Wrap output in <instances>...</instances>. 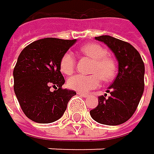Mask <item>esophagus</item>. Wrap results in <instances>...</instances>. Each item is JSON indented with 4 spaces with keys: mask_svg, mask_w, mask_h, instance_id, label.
I'll return each mask as SVG.
<instances>
[{
    "mask_svg": "<svg viewBox=\"0 0 154 154\" xmlns=\"http://www.w3.org/2000/svg\"><path fill=\"white\" fill-rule=\"evenodd\" d=\"M78 94H79V95H80V96H82V97H84V98L88 97V94H86V93H83V92H78Z\"/></svg>",
    "mask_w": 154,
    "mask_h": 154,
    "instance_id": "esophagus-1",
    "label": "esophagus"
}]
</instances>
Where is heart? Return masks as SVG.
Returning a JSON list of instances; mask_svg holds the SVG:
<instances>
[{
	"label": "heart",
	"mask_w": 154,
	"mask_h": 154,
	"mask_svg": "<svg viewBox=\"0 0 154 154\" xmlns=\"http://www.w3.org/2000/svg\"><path fill=\"white\" fill-rule=\"evenodd\" d=\"M82 54L92 60L90 72L91 75H75L67 79V86L71 90L88 92L100 85V79L103 81H110L116 75V63L107 55V50L97 43H87L80 47ZM60 70L64 75L74 72L75 59L71 52H66L60 60Z\"/></svg>",
	"instance_id": "obj_1"
}]
</instances>
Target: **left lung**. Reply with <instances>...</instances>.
<instances>
[{"instance_id": "obj_1", "label": "left lung", "mask_w": 154, "mask_h": 154, "mask_svg": "<svg viewBox=\"0 0 154 154\" xmlns=\"http://www.w3.org/2000/svg\"><path fill=\"white\" fill-rule=\"evenodd\" d=\"M105 43L118 62V74L106 91L99 97V103L90 114L96 122L117 126L128 121L135 113L144 91V63L131 44L111 36L95 37Z\"/></svg>"}]
</instances>
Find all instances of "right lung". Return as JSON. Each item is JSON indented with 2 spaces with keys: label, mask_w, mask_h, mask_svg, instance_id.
Wrapping results in <instances>:
<instances>
[{
  "label": "right lung",
  "mask_w": 154,
  "mask_h": 154,
  "mask_svg": "<svg viewBox=\"0 0 154 154\" xmlns=\"http://www.w3.org/2000/svg\"><path fill=\"white\" fill-rule=\"evenodd\" d=\"M76 39L45 38L27 45L14 69V91L24 114L34 122L61 118L75 91L63 88L60 60ZM54 87L55 91L50 88Z\"/></svg>",
  "instance_id": "1"
}]
</instances>
